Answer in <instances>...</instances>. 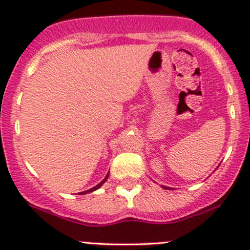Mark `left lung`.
I'll use <instances>...</instances> for the list:
<instances>
[{
  "mask_svg": "<svg viewBox=\"0 0 250 250\" xmlns=\"http://www.w3.org/2000/svg\"><path fill=\"white\" fill-rule=\"evenodd\" d=\"M165 188H167V189H169V187H165Z\"/></svg>",
  "mask_w": 250,
  "mask_h": 250,
  "instance_id": "1",
  "label": "left lung"
}]
</instances>
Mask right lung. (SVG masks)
I'll list each match as a JSON object with an SVG mask.
<instances>
[{
	"instance_id": "1",
	"label": "right lung",
	"mask_w": 250,
	"mask_h": 250,
	"mask_svg": "<svg viewBox=\"0 0 250 250\" xmlns=\"http://www.w3.org/2000/svg\"><path fill=\"white\" fill-rule=\"evenodd\" d=\"M108 175H109V174H107V175H106V178H104V179L103 180V181H101V182H100V184H99V185H96V186H95V187H93V188H90V189L85 190V192L79 193V194H85V193H89V192H93V190L98 189V188H99V187H101V186H103V184H104V181H106V180H107V178H108Z\"/></svg>"
}]
</instances>
